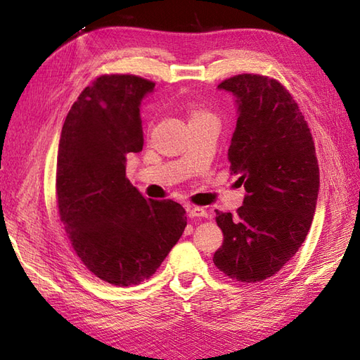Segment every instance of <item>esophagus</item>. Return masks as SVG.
<instances>
[{"label":"esophagus","mask_w":360,"mask_h":360,"mask_svg":"<svg viewBox=\"0 0 360 360\" xmlns=\"http://www.w3.org/2000/svg\"><path fill=\"white\" fill-rule=\"evenodd\" d=\"M188 217L190 218H207L209 213L207 210H204L202 207H188Z\"/></svg>","instance_id":"esophagus-1"}]
</instances>
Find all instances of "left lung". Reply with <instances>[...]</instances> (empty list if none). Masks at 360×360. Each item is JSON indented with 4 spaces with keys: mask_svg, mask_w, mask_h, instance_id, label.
Listing matches in <instances>:
<instances>
[{
    "mask_svg": "<svg viewBox=\"0 0 360 360\" xmlns=\"http://www.w3.org/2000/svg\"><path fill=\"white\" fill-rule=\"evenodd\" d=\"M218 89L236 103L227 156L246 195L235 217L217 210L224 241L213 263L233 280L263 281L297 254L309 232L320 187L314 141L277 80L240 74Z\"/></svg>",
    "mask_w": 360,
    "mask_h": 360,
    "instance_id": "8db88e82",
    "label": "left lung"
}]
</instances>
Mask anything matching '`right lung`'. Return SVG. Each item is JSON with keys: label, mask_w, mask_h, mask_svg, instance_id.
<instances>
[{"label": "right lung", "mask_w": 360, "mask_h": 360, "mask_svg": "<svg viewBox=\"0 0 360 360\" xmlns=\"http://www.w3.org/2000/svg\"><path fill=\"white\" fill-rule=\"evenodd\" d=\"M153 89L136 75H102L82 91L60 136V221L82 263L114 286L150 278L187 226L181 204L145 200L125 176L127 155L143 147L141 102Z\"/></svg>", "instance_id": "1"}]
</instances>
